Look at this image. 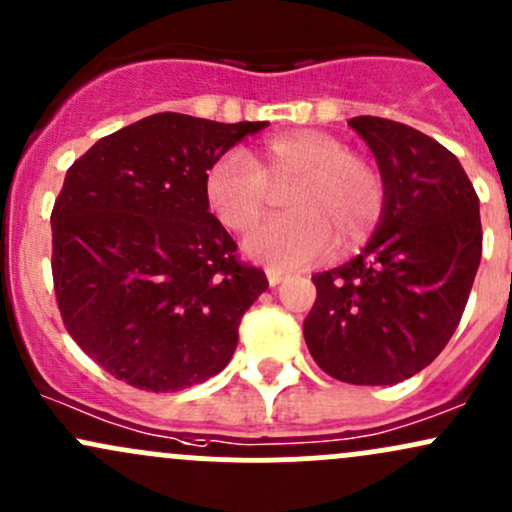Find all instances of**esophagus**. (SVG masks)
<instances>
[{"mask_svg":"<svg viewBox=\"0 0 512 512\" xmlns=\"http://www.w3.org/2000/svg\"><path fill=\"white\" fill-rule=\"evenodd\" d=\"M265 272H267V282H269V286H279V284L284 282V277H286L282 269H277V267H267Z\"/></svg>","mask_w":512,"mask_h":512,"instance_id":"obj_1","label":"esophagus"}]
</instances>
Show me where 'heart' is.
Segmentation results:
<instances>
[{
    "mask_svg": "<svg viewBox=\"0 0 512 512\" xmlns=\"http://www.w3.org/2000/svg\"><path fill=\"white\" fill-rule=\"evenodd\" d=\"M291 213L252 230L245 250L282 269L316 262L338 243L362 245L384 213L386 187L372 162L338 136L296 128L267 138L255 155L226 153L204 179L206 201L228 230L245 233L272 204L274 189Z\"/></svg>",
    "mask_w": 512,
    "mask_h": 512,
    "instance_id": "obj_1",
    "label": "heart"
}]
</instances>
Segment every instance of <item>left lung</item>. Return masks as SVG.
I'll list each match as a JSON object with an SVG mask.
<instances>
[{
    "label": "left lung",
    "mask_w": 512,
    "mask_h": 512,
    "mask_svg": "<svg viewBox=\"0 0 512 512\" xmlns=\"http://www.w3.org/2000/svg\"><path fill=\"white\" fill-rule=\"evenodd\" d=\"M379 165L384 213L367 247L313 274L308 352L345 384L391 386L445 350L481 262L479 196L445 145L406 123L350 119Z\"/></svg>",
    "instance_id": "left-lung-1"
}]
</instances>
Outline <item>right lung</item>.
Here are the masks:
<instances>
[{
    "instance_id": "1",
    "label": "right lung",
    "mask_w": 512,
    "mask_h": 512,
    "mask_svg": "<svg viewBox=\"0 0 512 512\" xmlns=\"http://www.w3.org/2000/svg\"><path fill=\"white\" fill-rule=\"evenodd\" d=\"M267 121L153 114L97 140L55 199L53 286L72 340L116 379L165 393L221 372L267 289L209 211L213 162Z\"/></svg>"
}]
</instances>
